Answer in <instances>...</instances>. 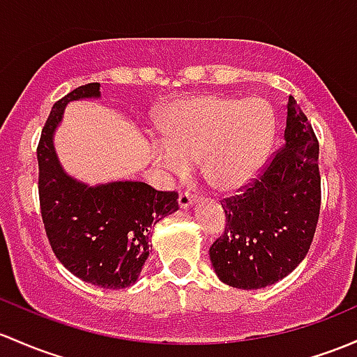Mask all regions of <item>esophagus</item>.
Returning a JSON list of instances; mask_svg holds the SVG:
<instances>
[{
    "label": "esophagus",
    "instance_id": "1",
    "mask_svg": "<svg viewBox=\"0 0 357 357\" xmlns=\"http://www.w3.org/2000/svg\"><path fill=\"white\" fill-rule=\"evenodd\" d=\"M178 204H179V208L186 210L197 204V197H193V195H190V193H181L178 198Z\"/></svg>",
    "mask_w": 357,
    "mask_h": 357
}]
</instances>
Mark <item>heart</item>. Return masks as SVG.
Masks as SVG:
<instances>
[{
	"instance_id": "1",
	"label": "heart",
	"mask_w": 357,
	"mask_h": 357,
	"mask_svg": "<svg viewBox=\"0 0 357 357\" xmlns=\"http://www.w3.org/2000/svg\"><path fill=\"white\" fill-rule=\"evenodd\" d=\"M157 130L164 147H153L152 160L164 174L185 178L198 162L212 188L236 191L267 160L275 114L260 97L193 96L160 112Z\"/></svg>"
}]
</instances>
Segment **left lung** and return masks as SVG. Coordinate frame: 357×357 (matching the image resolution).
<instances>
[{"label": "left lung", "instance_id": "left-lung-1", "mask_svg": "<svg viewBox=\"0 0 357 357\" xmlns=\"http://www.w3.org/2000/svg\"><path fill=\"white\" fill-rule=\"evenodd\" d=\"M284 145L241 195L227 198L226 231L210 246L215 275L245 291L289 275L306 257L320 213L318 142L294 97L287 100Z\"/></svg>", "mask_w": 357, "mask_h": 357}]
</instances>
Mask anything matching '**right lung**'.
<instances>
[{
    "instance_id": "right-lung-1",
    "label": "right lung",
    "mask_w": 357,
    "mask_h": 357,
    "mask_svg": "<svg viewBox=\"0 0 357 357\" xmlns=\"http://www.w3.org/2000/svg\"><path fill=\"white\" fill-rule=\"evenodd\" d=\"M100 99V84L82 85L52 106L40 135L39 198L56 258L84 282L102 289L133 286L150 253L152 227L178 210V195L142 181L89 185L66 172L54 135L73 100Z\"/></svg>"
}]
</instances>
